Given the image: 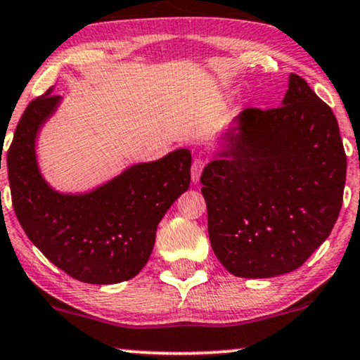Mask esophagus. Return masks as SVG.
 Listing matches in <instances>:
<instances>
[{
  "instance_id": "esophagus-1",
  "label": "esophagus",
  "mask_w": 360,
  "mask_h": 360,
  "mask_svg": "<svg viewBox=\"0 0 360 360\" xmlns=\"http://www.w3.org/2000/svg\"><path fill=\"white\" fill-rule=\"evenodd\" d=\"M205 165H206V160L201 159V157L193 160V165H191V180L193 181L200 180V175H201V172H203Z\"/></svg>"
}]
</instances>
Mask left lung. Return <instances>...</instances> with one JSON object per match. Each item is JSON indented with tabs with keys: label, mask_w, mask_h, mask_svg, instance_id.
<instances>
[{
	"label": "left lung",
	"mask_w": 360,
	"mask_h": 360,
	"mask_svg": "<svg viewBox=\"0 0 360 360\" xmlns=\"http://www.w3.org/2000/svg\"><path fill=\"white\" fill-rule=\"evenodd\" d=\"M200 181L210 243L236 277L269 278L307 262L334 228L347 159L336 116L292 73L282 106L248 108Z\"/></svg>",
	"instance_id": "obj_1"
}]
</instances>
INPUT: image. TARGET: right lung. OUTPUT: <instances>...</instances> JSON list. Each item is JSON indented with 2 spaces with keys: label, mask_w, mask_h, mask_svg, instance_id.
Listing matches in <instances>:
<instances>
[{
  "label": "right lung",
  "mask_w": 360,
  "mask_h": 360,
  "mask_svg": "<svg viewBox=\"0 0 360 360\" xmlns=\"http://www.w3.org/2000/svg\"><path fill=\"white\" fill-rule=\"evenodd\" d=\"M60 96L29 103L8 149L14 213L32 244L70 277L111 285L136 277L147 264L155 231L172 203L188 190L191 154L170 152L137 164L83 195H62L47 185L36 160V137Z\"/></svg>",
  "instance_id": "1"
}]
</instances>
